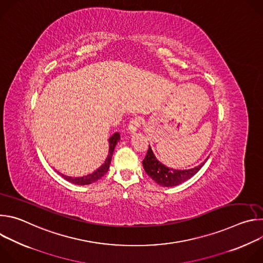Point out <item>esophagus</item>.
Listing matches in <instances>:
<instances>
[{
    "label": "esophagus",
    "instance_id": "34e87169",
    "mask_svg": "<svg viewBox=\"0 0 263 263\" xmlns=\"http://www.w3.org/2000/svg\"><path fill=\"white\" fill-rule=\"evenodd\" d=\"M141 124H142V119L140 117H135L134 119H132L129 124V128H128L129 133H131V134L135 133Z\"/></svg>",
    "mask_w": 263,
    "mask_h": 263
}]
</instances>
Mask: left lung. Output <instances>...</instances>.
I'll use <instances>...</instances> for the list:
<instances>
[{
	"mask_svg": "<svg viewBox=\"0 0 263 263\" xmlns=\"http://www.w3.org/2000/svg\"><path fill=\"white\" fill-rule=\"evenodd\" d=\"M205 162L191 170H173L163 165L161 162H159L155 157L151 146L148 145V149L142 161V165H143L144 172L157 184L164 187H172V186H177L185 182L186 180L191 179L194 175H196L200 171V168L205 164Z\"/></svg>",
	"mask_w": 263,
	"mask_h": 263,
	"instance_id": "8db88e82",
	"label": "left lung"
}]
</instances>
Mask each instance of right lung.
Instances as JSON below:
<instances>
[{
  "instance_id": "right-lung-1",
  "label": "right lung",
  "mask_w": 263,
  "mask_h": 263,
  "mask_svg": "<svg viewBox=\"0 0 263 263\" xmlns=\"http://www.w3.org/2000/svg\"><path fill=\"white\" fill-rule=\"evenodd\" d=\"M121 139V135L119 132L115 133L109 138V152H108V156L104 162V164H102L97 171H95L92 174H89L87 176L84 177H76V178H72V177H68V176H64L63 174H60V176L62 178H64L66 181L73 183V184H77V185H87V184H91L98 180H100L109 170V165L111 163V159H112V154H114L115 151V147L117 145V143L120 141Z\"/></svg>"
}]
</instances>
